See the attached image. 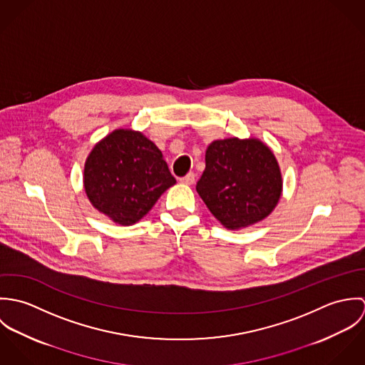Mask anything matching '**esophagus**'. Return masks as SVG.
Masks as SVG:
<instances>
[{
    "label": "esophagus",
    "instance_id": "34e87169",
    "mask_svg": "<svg viewBox=\"0 0 365 365\" xmlns=\"http://www.w3.org/2000/svg\"><path fill=\"white\" fill-rule=\"evenodd\" d=\"M180 181H181L182 184H188V185H191V184H194V182H195V174H194V173H188L185 177L180 178Z\"/></svg>",
    "mask_w": 365,
    "mask_h": 365
}]
</instances>
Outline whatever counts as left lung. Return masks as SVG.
Returning <instances> with one entry per match:
<instances>
[{
	"mask_svg": "<svg viewBox=\"0 0 365 365\" xmlns=\"http://www.w3.org/2000/svg\"><path fill=\"white\" fill-rule=\"evenodd\" d=\"M197 191L212 215L227 229L267 217L282 190L278 163L257 139L215 140L205 155Z\"/></svg>",
	"mask_w": 365,
	"mask_h": 365,
	"instance_id": "obj_1",
	"label": "left lung"
}]
</instances>
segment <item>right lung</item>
<instances>
[{"instance_id": "right-lung-1", "label": "right lung", "mask_w": 365, "mask_h": 365, "mask_svg": "<svg viewBox=\"0 0 365 365\" xmlns=\"http://www.w3.org/2000/svg\"><path fill=\"white\" fill-rule=\"evenodd\" d=\"M175 184L153 142L119 129L103 139L86 161L84 188L91 204L120 225H133Z\"/></svg>"}]
</instances>
